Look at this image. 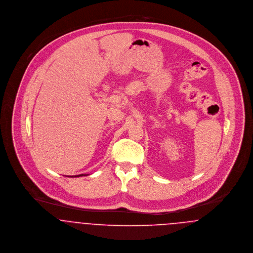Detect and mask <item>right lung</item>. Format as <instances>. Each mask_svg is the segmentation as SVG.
<instances>
[{
	"label": "right lung",
	"mask_w": 253,
	"mask_h": 253,
	"mask_svg": "<svg viewBox=\"0 0 253 253\" xmlns=\"http://www.w3.org/2000/svg\"><path fill=\"white\" fill-rule=\"evenodd\" d=\"M88 174H79V175H75V176H70V177H80V176H85Z\"/></svg>",
	"instance_id": "1"
}]
</instances>
